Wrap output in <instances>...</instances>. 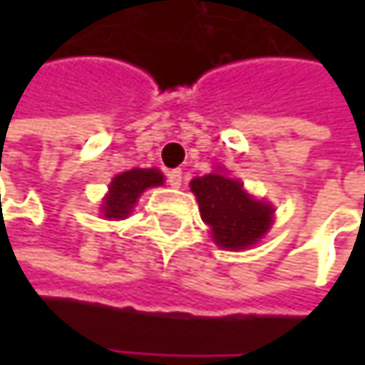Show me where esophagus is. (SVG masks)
<instances>
[{"label": "esophagus", "instance_id": "1", "mask_svg": "<svg viewBox=\"0 0 365 365\" xmlns=\"http://www.w3.org/2000/svg\"><path fill=\"white\" fill-rule=\"evenodd\" d=\"M167 180H169V185L171 187H180L182 185V171L180 169H173L167 173Z\"/></svg>", "mask_w": 365, "mask_h": 365}]
</instances>
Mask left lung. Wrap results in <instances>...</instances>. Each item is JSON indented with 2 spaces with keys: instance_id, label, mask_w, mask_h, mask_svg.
<instances>
[{
  "instance_id": "8db88e82",
  "label": "left lung",
  "mask_w": 365,
  "mask_h": 365,
  "mask_svg": "<svg viewBox=\"0 0 365 365\" xmlns=\"http://www.w3.org/2000/svg\"><path fill=\"white\" fill-rule=\"evenodd\" d=\"M202 222L222 250H247L272 226L274 207L245 192L243 183L224 171H213L190 182Z\"/></svg>"
}]
</instances>
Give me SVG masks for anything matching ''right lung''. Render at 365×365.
<instances>
[{
    "instance_id": "add662e5",
    "label": "right lung",
    "mask_w": 365,
    "mask_h": 365,
    "mask_svg": "<svg viewBox=\"0 0 365 365\" xmlns=\"http://www.w3.org/2000/svg\"><path fill=\"white\" fill-rule=\"evenodd\" d=\"M165 175L158 169H130L120 175H115L110 183V192L103 198L101 213L106 220H124L137 198L154 185H163Z\"/></svg>"
}]
</instances>
